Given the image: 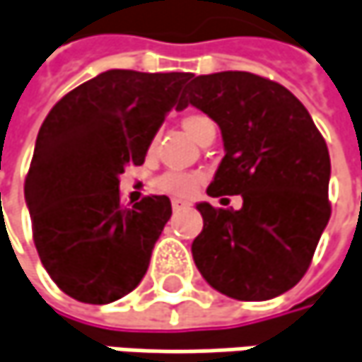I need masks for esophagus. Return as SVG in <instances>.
Wrapping results in <instances>:
<instances>
[{"mask_svg":"<svg viewBox=\"0 0 362 362\" xmlns=\"http://www.w3.org/2000/svg\"><path fill=\"white\" fill-rule=\"evenodd\" d=\"M187 206H189V204H187V202H183V199H173L171 202L173 211H181V209H185Z\"/></svg>","mask_w":362,"mask_h":362,"instance_id":"obj_1","label":"esophagus"}]
</instances>
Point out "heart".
Listing matches in <instances>:
<instances>
[{
	"label": "heart",
	"instance_id": "obj_1",
	"mask_svg": "<svg viewBox=\"0 0 362 362\" xmlns=\"http://www.w3.org/2000/svg\"><path fill=\"white\" fill-rule=\"evenodd\" d=\"M181 126L183 130L187 132L189 138H193L195 142H199L202 138H206L211 132H216V122L202 114V112H191L185 114L181 119ZM156 142L158 138L154 136L151 140V146H148V153H154L156 148ZM204 181V175L202 173L193 171H167L163 173L160 177L154 179V191L158 193H167V195H175V197H187L193 191L197 189Z\"/></svg>",
	"mask_w": 362,
	"mask_h": 362
}]
</instances>
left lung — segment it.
I'll list each match as a JSON object with an SVG mask.
<instances>
[{
  "label": "left lung",
  "instance_id": "8db88e82",
  "mask_svg": "<svg viewBox=\"0 0 362 362\" xmlns=\"http://www.w3.org/2000/svg\"><path fill=\"white\" fill-rule=\"evenodd\" d=\"M189 103L224 138L208 195H243L238 211L197 204L204 230L193 261L228 298H277L305 275L330 220L326 140L289 89L252 73L191 77L177 107Z\"/></svg>",
  "mask_w": 362,
  "mask_h": 362
}]
</instances>
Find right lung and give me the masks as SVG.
<instances>
[{
	"mask_svg": "<svg viewBox=\"0 0 362 362\" xmlns=\"http://www.w3.org/2000/svg\"><path fill=\"white\" fill-rule=\"evenodd\" d=\"M191 73L112 69L54 103L24 183L32 238L50 279L83 303H110L142 281L173 209L167 195L119 202V173L142 165Z\"/></svg>",
	"mask_w": 362,
	"mask_h": 362,
	"instance_id": "1",
	"label": "right lung"
}]
</instances>
